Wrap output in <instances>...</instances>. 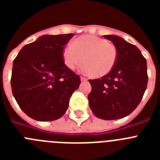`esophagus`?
Instances as JSON below:
<instances>
[{"instance_id": "esophagus-1", "label": "esophagus", "mask_w": 160, "mask_h": 160, "mask_svg": "<svg viewBox=\"0 0 160 160\" xmlns=\"http://www.w3.org/2000/svg\"><path fill=\"white\" fill-rule=\"evenodd\" d=\"M81 78V81H82V82H86V81H87V78L81 77V78Z\"/></svg>"}]
</instances>
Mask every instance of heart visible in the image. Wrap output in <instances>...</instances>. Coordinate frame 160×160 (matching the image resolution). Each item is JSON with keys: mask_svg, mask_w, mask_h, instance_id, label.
Returning <instances> with one entry per match:
<instances>
[{"mask_svg": "<svg viewBox=\"0 0 160 160\" xmlns=\"http://www.w3.org/2000/svg\"><path fill=\"white\" fill-rule=\"evenodd\" d=\"M83 70L91 73L95 78L107 75L118 58L116 46L106 39L91 35H83L73 41L62 51L64 64L70 70H74L82 62Z\"/></svg>", "mask_w": 160, "mask_h": 160, "instance_id": "b5f03b06", "label": "heart"}]
</instances>
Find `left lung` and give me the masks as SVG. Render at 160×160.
<instances>
[{
    "label": "left lung",
    "instance_id": "8db88e82",
    "mask_svg": "<svg viewBox=\"0 0 160 160\" xmlns=\"http://www.w3.org/2000/svg\"><path fill=\"white\" fill-rule=\"evenodd\" d=\"M103 38L116 46L118 58L110 73L101 78L90 79L88 94L94 114L105 120L128 116L138 106L148 81L147 60L135 46L115 35Z\"/></svg>",
    "mask_w": 160,
    "mask_h": 160
}]
</instances>
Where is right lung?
<instances>
[{
    "instance_id": "add662e5",
    "label": "right lung",
    "mask_w": 160,
    "mask_h": 160,
    "mask_svg": "<svg viewBox=\"0 0 160 160\" xmlns=\"http://www.w3.org/2000/svg\"><path fill=\"white\" fill-rule=\"evenodd\" d=\"M73 33L44 35L25 45L12 63L11 87L20 108L38 121H53L66 113L80 77L66 67L62 51Z\"/></svg>"
}]
</instances>
